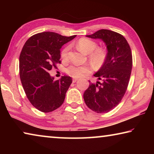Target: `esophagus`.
Segmentation results:
<instances>
[{
    "instance_id": "1",
    "label": "esophagus",
    "mask_w": 154,
    "mask_h": 154,
    "mask_svg": "<svg viewBox=\"0 0 154 154\" xmlns=\"http://www.w3.org/2000/svg\"><path fill=\"white\" fill-rule=\"evenodd\" d=\"M77 80H78V79H77V78H73V79H72V82H73V83H75V82H76Z\"/></svg>"
}]
</instances>
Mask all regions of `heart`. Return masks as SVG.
Returning <instances> with one entry per match:
<instances>
[{
    "label": "heart",
    "instance_id": "obj_1",
    "mask_svg": "<svg viewBox=\"0 0 154 154\" xmlns=\"http://www.w3.org/2000/svg\"><path fill=\"white\" fill-rule=\"evenodd\" d=\"M98 44L95 41L86 37L80 38L76 42L78 49L85 53L88 54L91 62L96 68L100 69L106 61L108 58V50L105 47L97 46ZM69 46H66L61 51V58L63 60H67L69 58ZM92 66L90 64L77 65L72 64L66 69V72L69 76L78 78L85 74L90 73L92 71Z\"/></svg>",
    "mask_w": 154,
    "mask_h": 154
}]
</instances>
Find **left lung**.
<instances>
[{"instance_id": "1", "label": "left lung", "mask_w": 154, "mask_h": 154, "mask_svg": "<svg viewBox=\"0 0 154 154\" xmlns=\"http://www.w3.org/2000/svg\"><path fill=\"white\" fill-rule=\"evenodd\" d=\"M86 36L102 39L107 48L108 58L94 75L101 82L92 83L89 81L83 99L96 113H108L119 105L126 92L132 67L131 49L123 35L112 30L101 29Z\"/></svg>"}]
</instances>
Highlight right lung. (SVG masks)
<instances>
[{"label": "right lung", "mask_w": 154, "mask_h": 154, "mask_svg": "<svg viewBox=\"0 0 154 154\" xmlns=\"http://www.w3.org/2000/svg\"><path fill=\"white\" fill-rule=\"evenodd\" d=\"M76 36L43 32L30 36L20 55V77L30 103L44 113L51 112L64 103L72 78L62 76L54 81L48 71L60 64V48Z\"/></svg>", "instance_id": "obj_1"}]
</instances>
